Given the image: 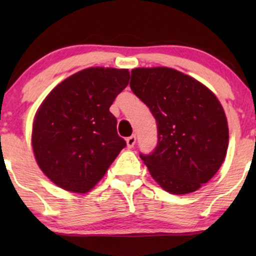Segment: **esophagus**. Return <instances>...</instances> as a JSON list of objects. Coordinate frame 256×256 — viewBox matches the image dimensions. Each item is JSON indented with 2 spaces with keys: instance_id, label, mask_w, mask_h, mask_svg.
<instances>
[{
  "instance_id": "34e87169",
  "label": "esophagus",
  "mask_w": 256,
  "mask_h": 256,
  "mask_svg": "<svg viewBox=\"0 0 256 256\" xmlns=\"http://www.w3.org/2000/svg\"><path fill=\"white\" fill-rule=\"evenodd\" d=\"M135 142H136V136L135 135H132L127 138V146L128 148H132V146H135Z\"/></svg>"
}]
</instances>
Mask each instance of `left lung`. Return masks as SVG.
<instances>
[{
    "mask_svg": "<svg viewBox=\"0 0 256 256\" xmlns=\"http://www.w3.org/2000/svg\"><path fill=\"white\" fill-rule=\"evenodd\" d=\"M130 88L157 122V146L140 154L152 177L172 194L197 191L216 174L228 146L224 108L208 87L169 68L132 71Z\"/></svg>",
    "mask_w": 256,
    "mask_h": 256,
    "instance_id": "obj_1",
    "label": "left lung"
}]
</instances>
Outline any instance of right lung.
Listing matches in <instances>:
<instances>
[{"mask_svg":"<svg viewBox=\"0 0 256 256\" xmlns=\"http://www.w3.org/2000/svg\"><path fill=\"white\" fill-rule=\"evenodd\" d=\"M129 78L124 68H85L56 86L38 108L34 154L42 171L59 188L88 192L126 146L110 107Z\"/></svg>","mask_w":256,"mask_h":256,"instance_id":"obj_1","label":"right lung"}]
</instances>
